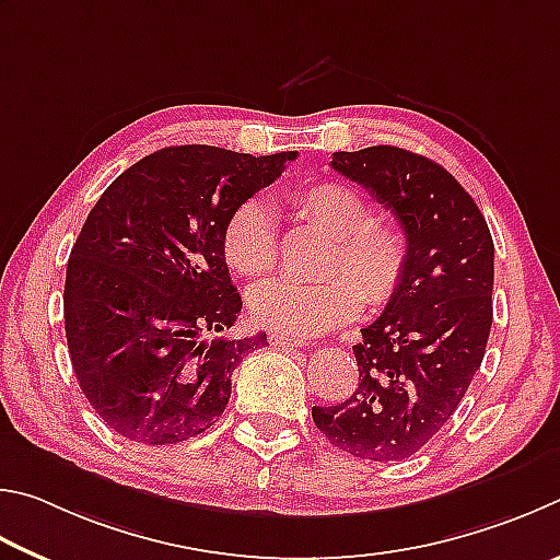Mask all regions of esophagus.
<instances>
[{"label": "esophagus", "mask_w": 560, "mask_h": 560, "mask_svg": "<svg viewBox=\"0 0 560 560\" xmlns=\"http://www.w3.org/2000/svg\"><path fill=\"white\" fill-rule=\"evenodd\" d=\"M268 341L272 347H307V341L295 339V337H288V335H268Z\"/></svg>", "instance_id": "esophagus-1"}]
</instances>
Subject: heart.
I'll return each instance as SVG.
<instances>
[{
  "label": "heart",
  "instance_id": "obj_1",
  "mask_svg": "<svg viewBox=\"0 0 560 560\" xmlns=\"http://www.w3.org/2000/svg\"><path fill=\"white\" fill-rule=\"evenodd\" d=\"M288 209L331 235L327 272L339 278L305 285L278 278L253 288L250 317L290 337H315L357 319L364 300L386 305L408 265V238L396 223L371 219L364 196L339 182H310L285 191ZM221 258L235 278L268 275L278 262V225L270 206L245 199L225 215Z\"/></svg>",
  "mask_w": 560,
  "mask_h": 560
}]
</instances>
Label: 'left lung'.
<instances>
[{"label": "left lung", "mask_w": 560, "mask_h": 560, "mask_svg": "<svg viewBox=\"0 0 560 560\" xmlns=\"http://www.w3.org/2000/svg\"><path fill=\"white\" fill-rule=\"evenodd\" d=\"M331 166L396 213L408 265L384 315L361 329L357 390L312 420L349 455L394 463L438 435L482 366L494 243L472 196L423 154L378 144L335 152Z\"/></svg>", "instance_id": "obj_1"}]
</instances>
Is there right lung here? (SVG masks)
Returning a JSON list of instances; mask_svg holds the SVG:
<instances>
[{"instance_id":"obj_1","label":"right lung","mask_w":560,"mask_h":560,"mask_svg":"<svg viewBox=\"0 0 560 560\" xmlns=\"http://www.w3.org/2000/svg\"><path fill=\"white\" fill-rule=\"evenodd\" d=\"M295 156L164 147L88 213L66 270V341L88 404L115 433L172 445L225 410L235 366L268 339H206L231 329L243 307L221 229Z\"/></svg>"}]
</instances>
